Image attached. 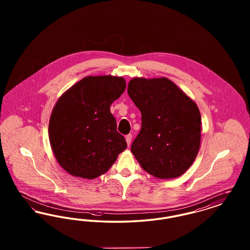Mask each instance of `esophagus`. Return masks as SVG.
<instances>
[{"mask_svg":"<svg viewBox=\"0 0 250 250\" xmlns=\"http://www.w3.org/2000/svg\"><path fill=\"white\" fill-rule=\"evenodd\" d=\"M125 141H126V143H127V145L129 146L131 144V142H132V135L129 134V135H126L125 136Z\"/></svg>","mask_w":250,"mask_h":250,"instance_id":"esophagus-1","label":"esophagus"}]
</instances>
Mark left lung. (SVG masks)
<instances>
[{"mask_svg": "<svg viewBox=\"0 0 250 250\" xmlns=\"http://www.w3.org/2000/svg\"><path fill=\"white\" fill-rule=\"evenodd\" d=\"M127 93L142 112V129L131 145L132 154L156 178L181 176L201 146L202 116L197 104L165 77L133 78Z\"/></svg>", "mask_w": 250, "mask_h": 250, "instance_id": "8db88e82", "label": "left lung"}]
</instances>
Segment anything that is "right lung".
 Here are the masks:
<instances>
[{"instance_id":"1","label":"right lung","mask_w":250,"mask_h":250,"mask_svg":"<svg viewBox=\"0 0 250 250\" xmlns=\"http://www.w3.org/2000/svg\"><path fill=\"white\" fill-rule=\"evenodd\" d=\"M125 87L123 77L88 76L57 100L48 124L49 143L72 176L91 180L104 174L127 147L109 109Z\"/></svg>"}]
</instances>
